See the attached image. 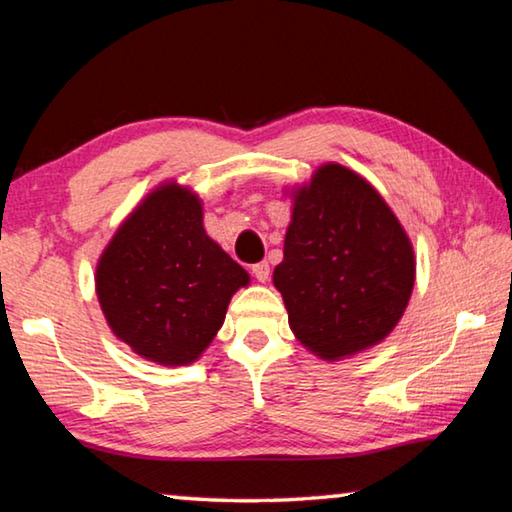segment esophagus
<instances>
[{"label": "esophagus", "mask_w": 512, "mask_h": 512, "mask_svg": "<svg viewBox=\"0 0 512 512\" xmlns=\"http://www.w3.org/2000/svg\"><path fill=\"white\" fill-rule=\"evenodd\" d=\"M253 275L257 277L259 282H266L268 277H271V266H268V262H259V264H253Z\"/></svg>", "instance_id": "34e87169"}]
</instances>
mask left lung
<instances>
[{
  "label": "left lung",
  "instance_id": "8db88e82",
  "mask_svg": "<svg viewBox=\"0 0 512 512\" xmlns=\"http://www.w3.org/2000/svg\"><path fill=\"white\" fill-rule=\"evenodd\" d=\"M415 282L413 246L375 187L323 164L293 196L273 284L296 339L327 361L393 332Z\"/></svg>",
  "mask_w": 512,
  "mask_h": 512
}]
</instances>
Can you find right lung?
<instances>
[{
	"label": "right lung",
	"mask_w": 512,
	"mask_h": 512,
	"mask_svg": "<svg viewBox=\"0 0 512 512\" xmlns=\"http://www.w3.org/2000/svg\"><path fill=\"white\" fill-rule=\"evenodd\" d=\"M248 273L205 235L203 207L167 183L121 223L97 266V296L112 332L140 357L187 366L219 332Z\"/></svg>",
	"instance_id": "1"
}]
</instances>
